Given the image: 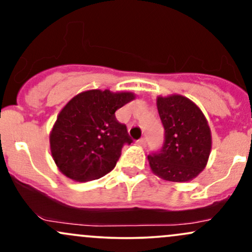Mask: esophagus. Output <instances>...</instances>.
I'll return each instance as SVG.
<instances>
[{"mask_svg":"<svg viewBox=\"0 0 252 252\" xmlns=\"http://www.w3.org/2000/svg\"><path fill=\"white\" fill-rule=\"evenodd\" d=\"M137 143L140 144V146H142V147H146V144H147V138H144V137L140 138V140L137 141Z\"/></svg>","mask_w":252,"mask_h":252,"instance_id":"esophagus-1","label":"esophagus"}]
</instances>
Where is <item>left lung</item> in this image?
<instances>
[{
	"mask_svg": "<svg viewBox=\"0 0 252 252\" xmlns=\"http://www.w3.org/2000/svg\"><path fill=\"white\" fill-rule=\"evenodd\" d=\"M156 105L164 140L160 150L148 155L150 168L163 180H192L206 167L211 153L206 118L192 100L180 94L158 97Z\"/></svg>",
	"mask_w": 252,
	"mask_h": 252,
	"instance_id": "8db88e82",
	"label": "left lung"
}]
</instances>
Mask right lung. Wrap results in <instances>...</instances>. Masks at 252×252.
Segmentation results:
<instances>
[{"mask_svg":"<svg viewBox=\"0 0 252 252\" xmlns=\"http://www.w3.org/2000/svg\"><path fill=\"white\" fill-rule=\"evenodd\" d=\"M134 98L131 92L89 90L63 106L50 135L52 156L63 175L84 182L115 168L124 144L132 142L115 112Z\"/></svg>","mask_w":252,"mask_h":252,"instance_id":"1","label":"right lung"}]
</instances>
